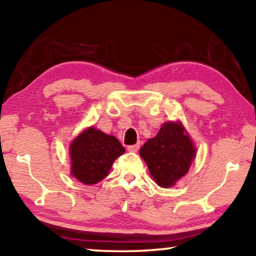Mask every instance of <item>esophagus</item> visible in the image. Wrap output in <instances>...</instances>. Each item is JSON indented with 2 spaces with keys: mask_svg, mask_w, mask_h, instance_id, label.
I'll use <instances>...</instances> for the list:
<instances>
[{
  "mask_svg": "<svg viewBox=\"0 0 256 256\" xmlns=\"http://www.w3.org/2000/svg\"><path fill=\"white\" fill-rule=\"evenodd\" d=\"M127 150L129 152H137L140 150V144H135V145H129L127 148Z\"/></svg>",
  "mask_w": 256,
  "mask_h": 256,
  "instance_id": "1",
  "label": "esophagus"
}]
</instances>
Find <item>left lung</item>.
Returning <instances> with one entry per match:
<instances>
[{
  "instance_id": "1",
  "label": "left lung",
  "mask_w": 256,
  "mask_h": 256,
  "mask_svg": "<svg viewBox=\"0 0 256 256\" xmlns=\"http://www.w3.org/2000/svg\"><path fill=\"white\" fill-rule=\"evenodd\" d=\"M140 154L161 188L174 186L190 169L196 158L194 142L180 121L162 124L156 137L148 140Z\"/></svg>"
}]
</instances>
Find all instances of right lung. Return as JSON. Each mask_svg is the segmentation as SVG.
Returning a JSON list of instances; mask_svg holds the SVG:
<instances>
[{
  "label": "right lung",
  "mask_w": 256,
  "mask_h": 256,
  "mask_svg": "<svg viewBox=\"0 0 256 256\" xmlns=\"http://www.w3.org/2000/svg\"><path fill=\"white\" fill-rule=\"evenodd\" d=\"M124 148L114 136L94 127L82 132L70 145V172L81 183L92 186L108 176Z\"/></svg>",
  "instance_id": "obj_1"
}]
</instances>
